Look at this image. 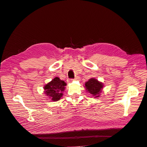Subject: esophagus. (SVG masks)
Segmentation results:
<instances>
[{
  "mask_svg": "<svg viewBox=\"0 0 147 147\" xmlns=\"http://www.w3.org/2000/svg\"><path fill=\"white\" fill-rule=\"evenodd\" d=\"M79 79H80V77H78V76H77L74 79H73L72 80H79Z\"/></svg>",
  "mask_w": 147,
  "mask_h": 147,
  "instance_id": "1",
  "label": "esophagus"
}]
</instances>
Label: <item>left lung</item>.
<instances>
[{"mask_svg":"<svg viewBox=\"0 0 147 147\" xmlns=\"http://www.w3.org/2000/svg\"><path fill=\"white\" fill-rule=\"evenodd\" d=\"M85 87L86 90L91 94L96 97H99V94L103 88L102 83L98 82L94 78H91L86 83Z\"/></svg>","mask_w":147,"mask_h":147,"instance_id":"obj_1","label":"left lung"}]
</instances>
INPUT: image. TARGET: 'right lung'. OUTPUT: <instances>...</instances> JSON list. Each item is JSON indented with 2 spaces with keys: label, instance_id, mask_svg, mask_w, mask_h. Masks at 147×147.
Instances as JSON below:
<instances>
[{
  "label": "right lung",
  "instance_id": "right-lung-1",
  "mask_svg": "<svg viewBox=\"0 0 147 147\" xmlns=\"http://www.w3.org/2000/svg\"><path fill=\"white\" fill-rule=\"evenodd\" d=\"M66 83L61 80L59 78L55 77L51 82L48 83L44 87L45 92L53 101H57L63 96V91L64 90Z\"/></svg>",
  "mask_w": 147,
  "mask_h": 147
}]
</instances>
